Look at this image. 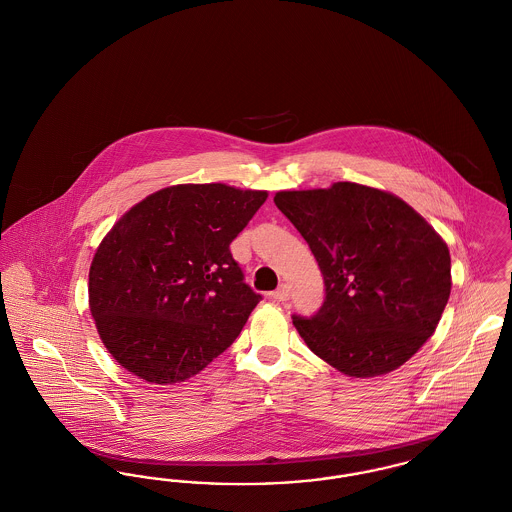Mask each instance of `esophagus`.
<instances>
[{"label":"esophagus","instance_id":"esophagus-1","mask_svg":"<svg viewBox=\"0 0 512 512\" xmlns=\"http://www.w3.org/2000/svg\"><path fill=\"white\" fill-rule=\"evenodd\" d=\"M270 297H272L274 301H288V299H290V288L284 284V286H280L276 292L270 293Z\"/></svg>","mask_w":512,"mask_h":512}]
</instances>
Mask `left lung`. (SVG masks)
Instances as JSON below:
<instances>
[{"mask_svg": "<svg viewBox=\"0 0 512 512\" xmlns=\"http://www.w3.org/2000/svg\"><path fill=\"white\" fill-rule=\"evenodd\" d=\"M274 203L324 276L317 315H293L309 349L353 378L407 363L436 332L451 293V257L438 232L397 195L355 182L278 192Z\"/></svg>", "mask_w": 512, "mask_h": 512, "instance_id": "obj_1", "label": "left lung"}]
</instances>
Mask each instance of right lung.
I'll use <instances>...</instances> for the list:
<instances>
[{"label":"right lung","mask_w":512,"mask_h":512,"mask_svg":"<svg viewBox=\"0 0 512 512\" xmlns=\"http://www.w3.org/2000/svg\"><path fill=\"white\" fill-rule=\"evenodd\" d=\"M267 192L178 184L147 195L101 240L90 311L113 359L149 384L201 372L261 301L230 253Z\"/></svg>","instance_id":"add662e5"}]
</instances>
